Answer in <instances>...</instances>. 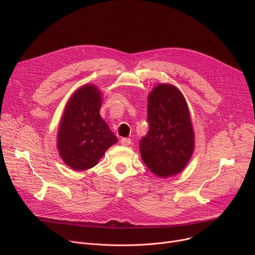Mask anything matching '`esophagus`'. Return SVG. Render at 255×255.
I'll return each mask as SVG.
<instances>
[{
    "mask_svg": "<svg viewBox=\"0 0 255 255\" xmlns=\"http://www.w3.org/2000/svg\"><path fill=\"white\" fill-rule=\"evenodd\" d=\"M120 143L123 145V146H128V145L131 144V139L130 138H121Z\"/></svg>",
    "mask_w": 255,
    "mask_h": 255,
    "instance_id": "obj_1",
    "label": "esophagus"
}]
</instances>
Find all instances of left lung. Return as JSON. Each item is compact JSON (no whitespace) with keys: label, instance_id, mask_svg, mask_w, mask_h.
Instances as JSON below:
<instances>
[{"label":"left lung","instance_id":"8db88e82","mask_svg":"<svg viewBox=\"0 0 255 255\" xmlns=\"http://www.w3.org/2000/svg\"><path fill=\"white\" fill-rule=\"evenodd\" d=\"M149 130L139 143L143 162L157 176L167 177L185 168L195 148L188 104L169 84L157 85L148 96Z\"/></svg>","mask_w":255,"mask_h":255}]
</instances>
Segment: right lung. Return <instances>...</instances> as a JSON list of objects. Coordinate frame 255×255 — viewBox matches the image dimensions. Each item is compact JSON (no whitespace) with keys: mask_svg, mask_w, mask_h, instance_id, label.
<instances>
[{"mask_svg":"<svg viewBox=\"0 0 255 255\" xmlns=\"http://www.w3.org/2000/svg\"><path fill=\"white\" fill-rule=\"evenodd\" d=\"M101 92L85 85L67 102L59 124L57 148L66 165L74 170L94 167L118 139L100 115Z\"/></svg>","mask_w":255,"mask_h":255,"instance_id":"obj_1","label":"right lung"}]
</instances>
